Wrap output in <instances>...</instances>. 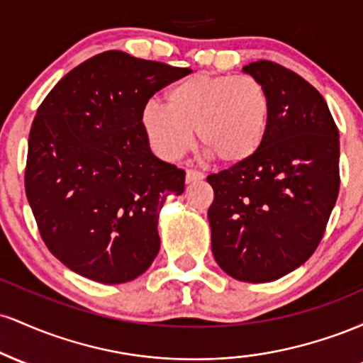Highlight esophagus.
Segmentation results:
<instances>
[{
	"label": "esophagus",
	"instance_id": "34e87169",
	"mask_svg": "<svg viewBox=\"0 0 363 363\" xmlns=\"http://www.w3.org/2000/svg\"><path fill=\"white\" fill-rule=\"evenodd\" d=\"M203 179H205V174L198 172V170H187V172H186V182H187V184H191V182L203 181Z\"/></svg>",
	"mask_w": 363,
	"mask_h": 363
}]
</instances>
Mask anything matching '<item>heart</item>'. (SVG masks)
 Returning a JSON list of instances; mask_svg holds the SVG:
<instances>
[{
  "label": "heart",
  "instance_id": "heart-1",
  "mask_svg": "<svg viewBox=\"0 0 363 363\" xmlns=\"http://www.w3.org/2000/svg\"><path fill=\"white\" fill-rule=\"evenodd\" d=\"M140 124L148 145L167 162L199 145L225 167H240L264 147L272 99L254 77L194 73L165 94V107L145 104Z\"/></svg>",
  "mask_w": 363,
  "mask_h": 363
}]
</instances>
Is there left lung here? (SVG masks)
Returning a JSON list of instances; mask_svg holds the SVG:
<instances>
[{
  "label": "left lung",
  "instance_id": "8db88e82",
  "mask_svg": "<svg viewBox=\"0 0 363 363\" xmlns=\"http://www.w3.org/2000/svg\"><path fill=\"white\" fill-rule=\"evenodd\" d=\"M272 99L268 138L254 160L211 174V251L239 281L264 283L315 251L340 191V133L323 95L272 61L244 66Z\"/></svg>",
  "mask_w": 363,
  "mask_h": 363
}]
</instances>
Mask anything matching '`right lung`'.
<instances>
[{"label":"right lung","mask_w":363,"mask_h":363,"mask_svg":"<svg viewBox=\"0 0 363 363\" xmlns=\"http://www.w3.org/2000/svg\"><path fill=\"white\" fill-rule=\"evenodd\" d=\"M191 73L123 51L90 57L40 104L28 135L25 191L45 245L66 268L118 285L160 249L158 215L184 193V170L152 153L140 114Z\"/></svg>","instance_id":"1"}]
</instances>
